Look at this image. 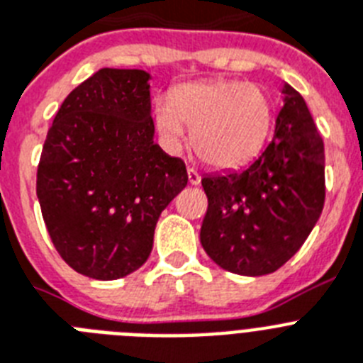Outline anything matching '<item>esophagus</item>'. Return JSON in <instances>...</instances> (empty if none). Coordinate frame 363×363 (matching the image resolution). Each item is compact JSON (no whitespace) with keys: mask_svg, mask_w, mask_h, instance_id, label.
Wrapping results in <instances>:
<instances>
[{"mask_svg":"<svg viewBox=\"0 0 363 363\" xmlns=\"http://www.w3.org/2000/svg\"><path fill=\"white\" fill-rule=\"evenodd\" d=\"M188 181H190V184H199L201 175L197 173V169H194V167H188Z\"/></svg>","mask_w":363,"mask_h":363,"instance_id":"1","label":"esophagus"}]
</instances>
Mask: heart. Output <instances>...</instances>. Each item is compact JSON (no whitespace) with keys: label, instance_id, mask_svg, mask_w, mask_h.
<instances>
[{"label":"heart","instance_id":"1","mask_svg":"<svg viewBox=\"0 0 363 363\" xmlns=\"http://www.w3.org/2000/svg\"><path fill=\"white\" fill-rule=\"evenodd\" d=\"M273 123V101L258 84L234 79L175 88L169 101L155 105V125L177 147L191 129L196 153L208 166L233 169L260 153Z\"/></svg>","mask_w":363,"mask_h":363}]
</instances>
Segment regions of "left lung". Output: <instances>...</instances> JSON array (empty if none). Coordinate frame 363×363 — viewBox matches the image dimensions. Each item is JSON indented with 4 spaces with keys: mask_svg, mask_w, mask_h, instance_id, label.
I'll use <instances>...</instances> for the list:
<instances>
[{
    "mask_svg": "<svg viewBox=\"0 0 363 363\" xmlns=\"http://www.w3.org/2000/svg\"><path fill=\"white\" fill-rule=\"evenodd\" d=\"M275 136L242 172L201 179V245L238 275L273 273L299 251L325 205V145L301 94L286 84Z\"/></svg>",
    "mask_w": 363,
    "mask_h": 363,
    "instance_id": "1",
    "label": "left lung"
}]
</instances>
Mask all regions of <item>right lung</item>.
<instances>
[{
	"mask_svg": "<svg viewBox=\"0 0 363 363\" xmlns=\"http://www.w3.org/2000/svg\"><path fill=\"white\" fill-rule=\"evenodd\" d=\"M149 73L101 68L64 99L48 130L36 196L72 269L116 280L144 266L186 166L153 142Z\"/></svg>",
	"mask_w": 363,
	"mask_h": 363,
	"instance_id": "add662e5",
	"label": "right lung"
}]
</instances>
